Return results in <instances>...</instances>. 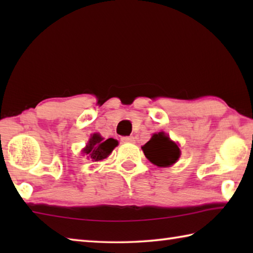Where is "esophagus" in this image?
Listing matches in <instances>:
<instances>
[{
  "label": "esophagus",
  "mask_w": 253,
  "mask_h": 253,
  "mask_svg": "<svg viewBox=\"0 0 253 253\" xmlns=\"http://www.w3.org/2000/svg\"><path fill=\"white\" fill-rule=\"evenodd\" d=\"M121 140L123 143H134L135 138L132 136H123Z\"/></svg>",
  "instance_id": "obj_1"
}]
</instances>
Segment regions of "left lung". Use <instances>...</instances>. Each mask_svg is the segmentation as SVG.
Wrapping results in <instances>:
<instances>
[{
    "label": "left lung",
    "instance_id": "8db88e82",
    "mask_svg": "<svg viewBox=\"0 0 253 253\" xmlns=\"http://www.w3.org/2000/svg\"><path fill=\"white\" fill-rule=\"evenodd\" d=\"M143 152L153 164L160 168H168L174 164L179 157V148L176 144L169 139L164 132L154 134L149 142L142 147Z\"/></svg>",
    "mask_w": 253,
    "mask_h": 253
}]
</instances>
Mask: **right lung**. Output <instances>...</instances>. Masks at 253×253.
I'll return each mask as SVG.
<instances>
[{
	"mask_svg": "<svg viewBox=\"0 0 253 253\" xmlns=\"http://www.w3.org/2000/svg\"><path fill=\"white\" fill-rule=\"evenodd\" d=\"M118 145V142L114 138L104 139L99 134H93L89 143L84 149V155L87 158H91L92 161H101L108 157L113 149Z\"/></svg>",
	"mask_w": 253,
	"mask_h": 253,
	"instance_id": "add662e5",
	"label": "right lung"
}]
</instances>
